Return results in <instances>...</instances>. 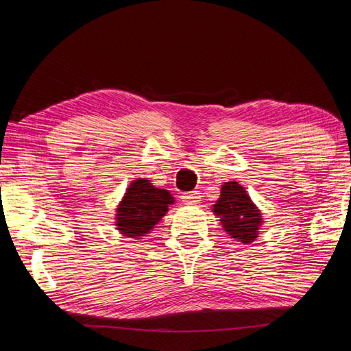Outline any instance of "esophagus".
Listing matches in <instances>:
<instances>
[{"instance_id":"obj_1","label":"esophagus","mask_w":351,"mask_h":351,"mask_svg":"<svg viewBox=\"0 0 351 351\" xmlns=\"http://www.w3.org/2000/svg\"><path fill=\"white\" fill-rule=\"evenodd\" d=\"M182 199L185 204H197L200 199V193L199 191H189V193H183Z\"/></svg>"}]
</instances>
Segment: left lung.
I'll return each mask as SVG.
<instances>
[{"label":"left lung","mask_w":351,"mask_h":351,"mask_svg":"<svg viewBox=\"0 0 351 351\" xmlns=\"http://www.w3.org/2000/svg\"><path fill=\"white\" fill-rule=\"evenodd\" d=\"M213 213L220 217L226 234L242 242L253 243L263 223L262 213L250 199L245 188L237 182H225L220 189V197L213 205Z\"/></svg>","instance_id":"1"}]
</instances>
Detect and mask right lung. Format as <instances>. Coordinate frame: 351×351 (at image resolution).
<instances>
[{
    "label": "right lung",
    "mask_w": 351,
    "mask_h": 351,
    "mask_svg": "<svg viewBox=\"0 0 351 351\" xmlns=\"http://www.w3.org/2000/svg\"><path fill=\"white\" fill-rule=\"evenodd\" d=\"M172 204L174 197L169 191L156 188L147 179H135L117 206V230L131 239L149 234Z\"/></svg>",
    "instance_id": "obj_1"
}]
</instances>
